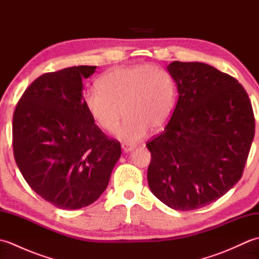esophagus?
Instances as JSON below:
<instances>
[{
  "label": "esophagus",
  "instance_id": "esophagus-1",
  "mask_svg": "<svg viewBox=\"0 0 259 259\" xmlns=\"http://www.w3.org/2000/svg\"><path fill=\"white\" fill-rule=\"evenodd\" d=\"M121 148H122L123 152H129V151H133L135 148H136V146L130 145V144H126V142H123V144L121 145Z\"/></svg>",
  "mask_w": 259,
  "mask_h": 259
}]
</instances>
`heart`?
Instances as JSON below:
<instances>
[{
  "instance_id": "1",
  "label": "heart",
  "mask_w": 259,
  "mask_h": 259,
  "mask_svg": "<svg viewBox=\"0 0 259 259\" xmlns=\"http://www.w3.org/2000/svg\"><path fill=\"white\" fill-rule=\"evenodd\" d=\"M83 98L91 117L106 131L117 128L124 113L115 136L135 145L149 128L158 130L168 122L177 100V84L168 70L138 64L109 71L99 85L88 88Z\"/></svg>"
}]
</instances>
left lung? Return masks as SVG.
I'll list each match as a JSON object with an SVG mask.
<instances>
[{"instance_id":"1","label":"left lung","mask_w":259,"mask_h":259,"mask_svg":"<svg viewBox=\"0 0 259 259\" xmlns=\"http://www.w3.org/2000/svg\"><path fill=\"white\" fill-rule=\"evenodd\" d=\"M178 101L162 133L147 144L148 185L175 210H194L238 183L255 135L247 92L233 76L201 62L170 63Z\"/></svg>"}]
</instances>
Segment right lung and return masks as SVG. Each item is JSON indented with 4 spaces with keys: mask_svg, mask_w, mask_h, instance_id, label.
Masks as SVG:
<instances>
[{
    "mask_svg": "<svg viewBox=\"0 0 259 259\" xmlns=\"http://www.w3.org/2000/svg\"><path fill=\"white\" fill-rule=\"evenodd\" d=\"M97 67L79 65L45 73L29 85L13 114V152L25 181L61 209L95 202L121 156L88 111L83 83Z\"/></svg>",
    "mask_w": 259,
    "mask_h": 259,
    "instance_id": "1",
    "label": "right lung"
}]
</instances>
